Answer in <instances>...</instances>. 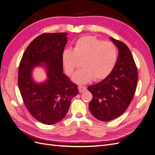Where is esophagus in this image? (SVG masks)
Returning a JSON list of instances; mask_svg holds the SVG:
<instances>
[{
    "label": "esophagus",
    "instance_id": "esophagus-1",
    "mask_svg": "<svg viewBox=\"0 0 155 155\" xmlns=\"http://www.w3.org/2000/svg\"><path fill=\"white\" fill-rule=\"evenodd\" d=\"M79 88V91L80 92H83L84 91H85L87 90V87L85 86H82V85H79L78 87Z\"/></svg>",
    "mask_w": 155,
    "mask_h": 155
}]
</instances>
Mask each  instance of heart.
<instances>
[{
  "label": "heart",
  "mask_w": 155,
  "mask_h": 155,
  "mask_svg": "<svg viewBox=\"0 0 155 155\" xmlns=\"http://www.w3.org/2000/svg\"><path fill=\"white\" fill-rule=\"evenodd\" d=\"M118 50L110 42H104L94 36H84L78 39L73 50H63L61 59L67 74L71 76L81 61L83 68L75 73L72 80L85 84L94 78V80L105 78L113 70Z\"/></svg>",
  "instance_id": "obj_1"
}]
</instances>
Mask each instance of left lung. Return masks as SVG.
I'll list each match as a JSON object with an SVG mask.
<instances>
[{"label":"left lung","instance_id":"8db88e82","mask_svg":"<svg viewBox=\"0 0 155 155\" xmlns=\"http://www.w3.org/2000/svg\"><path fill=\"white\" fill-rule=\"evenodd\" d=\"M118 48L115 66L104 80L88 87L93 96L89 109L97 120L109 121L118 118L127 109L137 88L138 70L129 48L112 37Z\"/></svg>","mask_w":155,"mask_h":155}]
</instances>
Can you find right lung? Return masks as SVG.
<instances>
[{
    "label": "right lung",
    "instance_id": "obj_1",
    "mask_svg": "<svg viewBox=\"0 0 155 155\" xmlns=\"http://www.w3.org/2000/svg\"><path fill=\"white\" fill-rule=\"evenodd\" d=\"M68 33L43 34L33 40L23 54L18 72V86L31 115L40 122L52 125L66 116L72 98L78 94L76 84L63 73L61 55ZM43 67L48 78L41 83L32 70Z\"/></svg>",
    "mask_w": 155,
    "mask_h": 155
}]
</instances>
